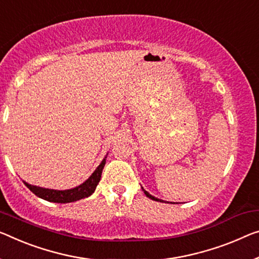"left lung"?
Masks as SVG:
<instances>
[{
	"label": "left lung",
	"mask_w": 259,
	"mask_h": 259,
	"mask_svg": "<svg viewBox=\"0 0 259 259\" xmlns=\"http://www.w3.org/2000/svg\"><path fill=\"white\" fill-rule=\"evenodd\" d=\"M142 190H143V189H142ZM143 192H145V194H146V196H147V197H148V198H150V199H153V200H156V201H161V202L163 201V200H161V199H157V198H155V197H153V196H152V194H149L148 192H147V191H146V190H143Z\"/></svg>",
	"instance_id": "1"
}]
</instances>
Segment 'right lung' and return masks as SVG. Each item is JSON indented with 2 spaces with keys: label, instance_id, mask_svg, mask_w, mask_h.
<instances>
[{
  "label": "right lung",
  "instance_id": "obj_1",
  "mask_svg": "<svg viewBox=\"0 0 259 259\" xmlns=\"http://www.w3.org/2000/svg\"><path fill=\"white\" fill-rule=\"evenodd\" d=\"M105 158L102 161L101 164L98 165V168L94 171V174L91 175L88 180L83 183V184L76 186V188L74 189L58 191V190L39 188V186L27 184L25 182H24V184L30 189V191H32L35 196L41 199H45L47 201L59 202V204H66V202L76 201V200H79V199L89 197L94 193L97 184L99 183V181H101L102 171L105 165Z\"/></svg>",
  "mask_w": 259,
  "mask_h": 259
}]
</instances>
